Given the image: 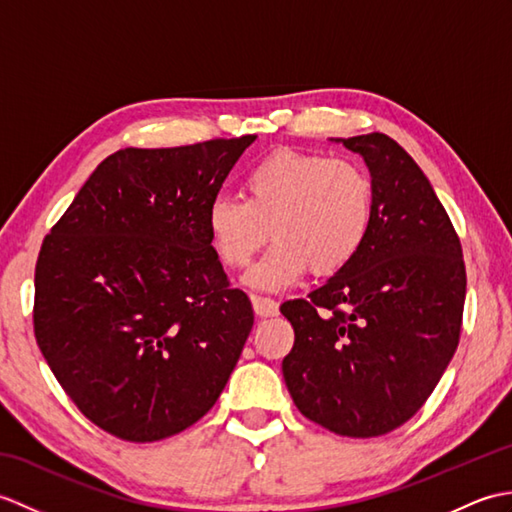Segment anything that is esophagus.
I'll return each mask as SVG.
<instances>
[{
    "label": "esophagus",
    "mask_w": 512,
    "mask_h": 512,
    "mask_svg": "<svg viewBox=\"0 0 512 512\" xmlns=\"http://www.w3.org/2000/svg\"><path fill=\"white\" fill-rule=\"evenodd\" d=\"M250 301H253V310H255L257 317L268 319V317H277V314H279V303L275 299H270V297H253Z\"/></svg>",
    "instance_id": "esophagus-1"
}]
</instances>
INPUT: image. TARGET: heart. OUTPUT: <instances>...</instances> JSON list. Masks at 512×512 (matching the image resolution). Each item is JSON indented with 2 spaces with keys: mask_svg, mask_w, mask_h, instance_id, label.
<instances>
[{
  "mask_svg": "<svg viewBox=\"0 0 512 512\" xmlns=\"http://www.w3.org/2000/svg\"><path fill=\"white\" fill-rule=\"evenodd\" d=\"M246 200L215 195L206 206V233L220 262L246 268L275 237L246 284L279 292L312 268L334 275L363 248L376 217V184L365 165L317 151L277 149L244 178Z\"/></svg>",
  "mask_w": 512,
  "mask_h": 512,
  "instance_id": "1",
  "label": "heart"
}]
</instances>
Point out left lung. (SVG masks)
<instances>
[{"mask_svg":"<svg viewBox=\"0 0 512 512\" xmlns=\"http://www.w3.org/2000/svg\"><path fill=\"white\" fill-rule=\"evenodd\" d=\"M376 184L363 248L308 299L286 301L295 345L281 363L297 409L339 436L398 429L436 389L460 341V237L431 182L394 138H339Z\"/></svg>","mask_w":512,"mask_h":512,"instance_id":"obj_1","label":"left lung"}]
</instances>
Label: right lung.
<instances>
[{"label": "right lung", "instance_id": "obj_1", "mask_svg": "<svg viewBox=\"0 0 512 512\" xmlns=\"http://www.w3.org/2000/svg\"><path fill=\"white\" fill-rule=\"evenodd\" d=\"M257 136L107 156L52 226L35 268V336L96 427L156 442L220 398L253 330L206 206Z\"/></svg>", "mask_w": 512, "mask_h": 512}]
</instances>
